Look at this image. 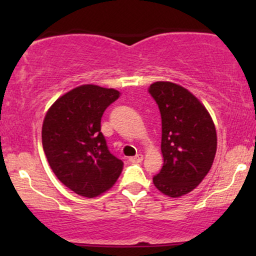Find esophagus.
Segmentation results:
<instances>
[{
	"instance_id": "esophagus-1",
	"label": "esophagus",
	"mask_w": 256,
	"mask_h": 256,
	"mask_svg": "<svg viewBox=\"0 0 256 256\" xmlns=\"http://www.w3.org/2000/svg\"><path fill=\"white\" fill-rule=\"evenodd\" d=\"M142 160H143L142 154H137V155H134V156L130 158V162H132V164H140V162H142Z\"/></svg>"
}]
</instances>
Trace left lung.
<instances>
[{"label": "left lung", "mask_w": 256, "mask_h": 256, "mask_svg": "<svg viewBox=\"0 0 256 256\" xmlns=\"http://www.w3.org/2000/svg\"><path fill=\"white\" fill-rule=\"evenodd\" d=\"M149 94L161 114L164 166L152 183L170 198L192 192L212 167L216 126L206 107L190 91L171 82H155Z\"/></svg>", "instance_id": "1"}]
</instances>
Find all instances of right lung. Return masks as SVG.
Listing matches in <instances>:
<instances>
[{
    "label": "right lung",
    "instance_id": "obj_1",
    "mask_svg": "<svg viewBox=\"0 0 256 256\" xmlns=\"http://www.w3.org/2000/svg\"><path fill=\"white\" fill-rule=\"evenodd\" d=\"M119 96L118 90L80 85L58 98L44 118L42 144L52 172L84 198L110 190L122 171L124 162L110 154L101 132L106 108Z\"/></svg>",
    "mask_w": 256,
    "mask_h": 256
}]
</instances>
